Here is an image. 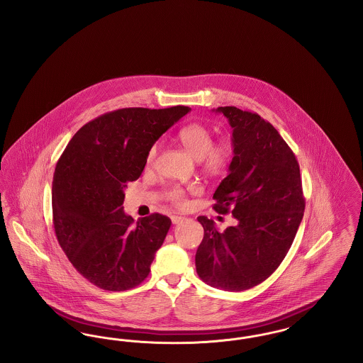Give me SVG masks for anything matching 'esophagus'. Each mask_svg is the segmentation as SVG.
I'll use <instances>...</instances> for the list:
<instances>
[{"mask_svg": "<svg viewBox=\"0 0 363 363\" xmlns=\"http://www.w3.org/2000/svg\"><path fill=\"white\" fill-rule=\"evenodd\" d=\"M186 218L185 216H178V215H173L172 216V222H173V225H179L181 222H184Z\"/></svg>", "mask_w": 363, "mask_h": 363, "instance_id": "1", "label": "esophagus"}]
</instances>
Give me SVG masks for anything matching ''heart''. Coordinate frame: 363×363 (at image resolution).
<instances>
[{
  "label": "heart",
  "instance_id": "1",
  "mask_svg": "<svg viewBox=\"0 0 363 363\" xmlns=\"http://www.w3.org/2000/svg\"><path fill=\"white\" fill-rule=\"evenodd\" d=\"M178 138L188 150L190 155L201 162L203 169L209 174H220L228 169L234 157V144L231 140H220L213 143L211 129L203 123H190L179 129ZM159 147L154 144L147 155V163L152 164L157 156ZM169 200L175 206L182 207L186 203V193L179 186H174L167 191Z\"/></svg>",
  "mask_w": 363,
  "mask_h": 363
}]
</instances>
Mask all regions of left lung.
Returning a JSON list of instances; mask_svg holds the SVG:
<instances>
[{
	"label": "left lung",
	"mask_w": 363,
	"mask_h": 363,
	"mask_svg": "<svg viewBox=\"0 0 363 363\" xmlns=\"http://www.w3.org/2000/svg\"><path fill=\"white\" fill-rule=\"evenodd\" d=\"M233 128L234 157L213 193L218 213L237 225L219 233L206 216L196 271L225 291L249 290L271 277L293 245L305 211L299 164L277 129L259 114L218 107Z\"/></svg>",
	"instance_id": "8db88e82"
}]
</instances>
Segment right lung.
Segmentation results:
<instances>
[{
	"label": "right lung",
	"instance_id": "right-lung-1",
	"mask_svg": "<svg viewBox=\"0 0 363 363\" xmlns=\"http://www.w3.org/2000/svg\"><path fill=\"white\" fill-rule=\"evenodd\" d=\"M129 107L80 128L52 178L54 231L76 271L107 291L138 286L150 274L172 220L151 213L135 223L123 212V190L143 173L150 148L189 113Z\"/></svg>",
	"mask_w": 363,
	"mask_h": 363
}]
</instances>
